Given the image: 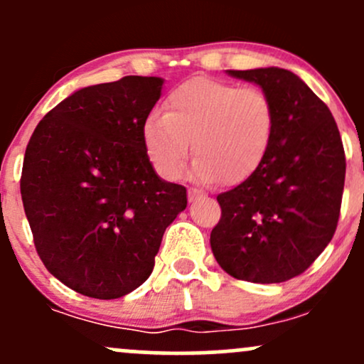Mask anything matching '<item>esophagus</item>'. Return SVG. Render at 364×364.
Here are the masks:
<instances>
[{
  "instance_id": "obj_1",
  "label": "esophagus",
  "mask_w": 364,
  "mask_h": 364,
  "mask_svg": "<svg viewBox=\"0 0 364 364\" xmlns=\"http://www.w3.org/2000/svg\"><path fill=\"white\" fill-rule=\"evenodd\" d=\"M200 198H203L202 190H196V188H190V190H188V200H190V202H195V200Z\"/></svg>"
}]
</instances>
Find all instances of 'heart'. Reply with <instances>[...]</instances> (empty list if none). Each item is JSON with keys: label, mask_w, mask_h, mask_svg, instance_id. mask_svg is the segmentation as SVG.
I'll return each mask as SVG.
<instances>
[{"label": "heart", "mask_w": 364, "mask_h": 364, "mask_svg": "<svg viewBox=\"0 0 364 364\" xmlns=\"http://www.w3.org/2000/svg\"><path fill=\"white\" fill-rule=\"evenodd\" d=\"M275 129L272 99L257 87L212 78L186 80L141 128L145 152L166 179H178L193 141V176L200 181H245L260 168Z\"/></svg>", "instance_id": "1"}]
</instances>
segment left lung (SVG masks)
I'll return each mask as SVG.
<instances>
[{"instance_id":"obj_1","label":"left lung","mask_w":364,"mask_h":364,"mask_svg":"<svg viewBox=\"0 0 364 364\" xmlns=\"http://www.w3.org/2000/svg\"><path fill=\"white\" fill-rule=\"evenodd\" d=\"M228 73L255 82L272 99L275 129L260 168L217 195L212 252L241 281H289L318 258L339 223L346 179L339 128L327 104L289 70Z\"/></svg>"}]
</instances>
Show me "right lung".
Segmentation results:
<instances>
[{
    "instance_id": "1",
    "label": "right lung",
    "mask_w": 364,
    "mask_h": 364,
    "mask_svg": "<svg viewBox=\"0 0 364 364\" xmlns=\"http://www.w3.org/2000/svg\"><path fill=\"white\" fill-rule=\"evenodd\" d=\"M162 78L123 77L85 87L39 121L20 191L37 255L83 296L116 299L152 274L186 188L162 181L144 147Z\"/></svg>"
}]
</instances>
